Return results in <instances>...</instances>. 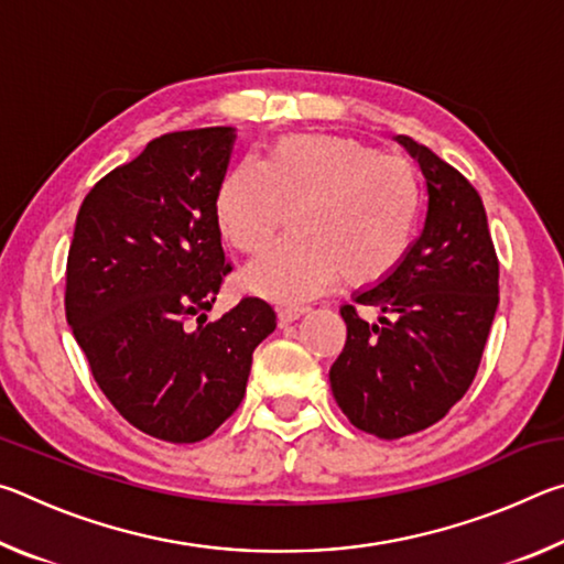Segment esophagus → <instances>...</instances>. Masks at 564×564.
<instances>
[{"instance_id": "obj_1", "label": "esophagus", "mask_w": 564, "mask_h": 564, "mask_svg": "<svg viewBox=\"0 0 564 564\" xmlns=\"http://www.w3.org/2000/svg\"><path fill=\"white\" fill-rule=\"evenodd\" d=\"M305 313H308L305 305H283V308H279V323L281 326H289V323L299 321L301 316H305Z\"/></svg>"}]
</instances>
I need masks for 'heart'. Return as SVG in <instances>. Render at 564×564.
Wrapping results in <instances>:
<instances>
[{"mask_svg": "<svg viewBox=\"0 0 564 564\" xmlns=\"http://www.w3.org/2000/svg\"><path fill=\"white\" fill-rule=\"evenodd\" d=\"M214 212L218 231L243 253L263 251L291 216L293 231L248 265L241 283L295 303L338 275L348 285L386 279L413 243L420 184L403 156L336 133H291L261 164L246 159L228 171Z\"/></svg>", "mask_w": 564, "mask_h": 564, "instance_id": "b5f03b06", "label": "heart"}]
</instances>
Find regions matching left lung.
I'll list each match as a JSON object with an SVG mask.
<instances>
[{"mask_svg":"<svg viewBox=\"0 0 564 564\" xmlns=\"http://www.w3.org/2000/svg\"><path fill=\"white\" fill-rule=\"evenodd\" d=\"M395 141L425 176L423 231L386 279L352 295L376 305L378 323L343 305L348 338L328 373L350 423L383 441L425 431L467 393L498 311L500 275L470 181L410 137Z\"/></svg>","mask_w":564,"mask_h":564,"instance_id":"8db88e82","label":"left lung"}]
</instances>
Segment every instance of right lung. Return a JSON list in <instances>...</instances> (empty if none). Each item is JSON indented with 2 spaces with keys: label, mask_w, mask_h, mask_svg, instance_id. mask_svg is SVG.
<instances>
[{
  "label": "right lung",
  "mask_w": 564,
  "mask_h": 564,
  "mask_svg": "<svg viewBox=\"0 0 564 564\" xmlns=\"http://www.w3.org/2000/svg\"><path fill=\"white\" fill-rule=\"evenodd\" d=\"M234 141V127L164 133L76 216L66 321L111 405L166 443L204 441L241 405L253 350L275 330L261 299L214 323L204 313L231 271L214 206Z\"/></svg>",
  "instance_id": "obj_1"
}]
</instances>
